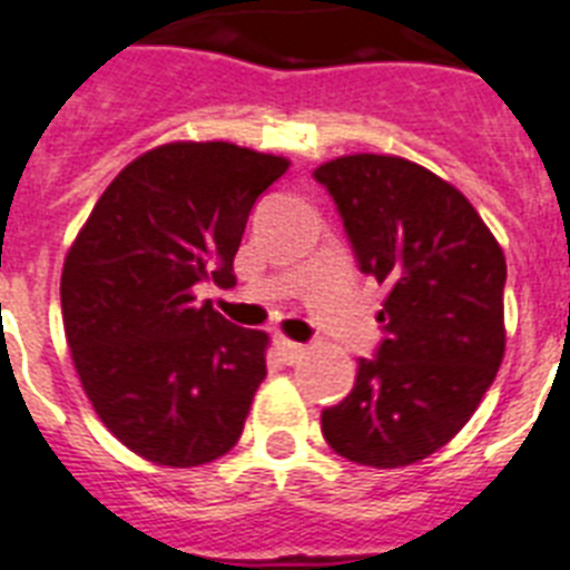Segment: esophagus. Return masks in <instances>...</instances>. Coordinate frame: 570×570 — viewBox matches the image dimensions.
I'll list each match as a JSON object with an SVG mask.
<instances>
[{"label": "esophagus", "mask_w": 570, "mask_h": 570, "mask_svg": "<svg viewBox=\"0 0 570 570\" xmlns=\"http://www.w3.org/2000/svg\"><path fill=\"white\" fill-rule=\"evenodd\" d=\"M273 344H276V350H279L282 362L294 364L306 356V347H303V344H297V341L285 338V335H276V338H273Z\"/></svg>", "instance_id": "obj_1"}]
</instances>
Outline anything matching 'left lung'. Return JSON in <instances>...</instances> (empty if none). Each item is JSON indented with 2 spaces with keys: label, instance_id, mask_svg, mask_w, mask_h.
Returning a JSON list of instances; mask_svg holds the SVG:
<instances>
[{
  "label": "left lung",
  "instance_id": "left-lung-1",
  "mask_svg": "<svg viewBox=\"0 0 570 570\" xmlns=\"http://www.w3.org/2000/svg\"><path fill=\"white\" fill-rule=\"evenodd\" d=\"M341 214L358 271L389 288L382 341L356 385L323 409L330 448L350 462L403 468L456 435L507 350V258L453 185L397 156H344L314 170Z\"/></svg>",
  "mask_w": 570,
  "mask_h": 570
}]
</instances>
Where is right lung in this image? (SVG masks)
<instances>
[{"mask_svg": "<svg viewBox=\"0 0 570 570\" xmlns=\"http://www.w3.org/2000/svg\"><path fill=\"white\" fill-rule=\"evenodd\" d=\"M288 161L253 149L164 144L120 170L67 253L61 314L99 421L138 456L197 468L235 448L267 376V335L194 288L235 285L256 199Z\"/></svg>", "mask_w": 570, "mask_h": 570, "instance_id": "1", "label": "right lung"}]
</instances>
